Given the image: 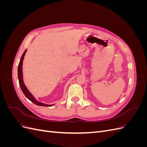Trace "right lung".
<instances>
[{
    "mask_svg": "<svg viewBox=\"0 0 147 147\" xmlns=\"http://www.w3.org/2000/svg\"><path fill=\"white\" fill-rule=\"evenodd\" d=\"M26 53V50L24 51L23 55H22L20 62L18 65V80H19V83H20V86L21 87V89L22 91L24 93V94L25 96L27 97V98L30 100L31 102H33L34 104H36L39 106H44V107H51L53 105H47L45 104H43L42 102H39L37 100H35V99L33 97V96L30 94L29 91L28 90L27 88L24 85V83L23 82V69H22V67H23V61L24 59V55Z\"/></svg>",
    "mask_w": 147,
    "mask_h": 147,
    "instance_id": "obj_1",
    "label": "right lung"
}]
</instances>
